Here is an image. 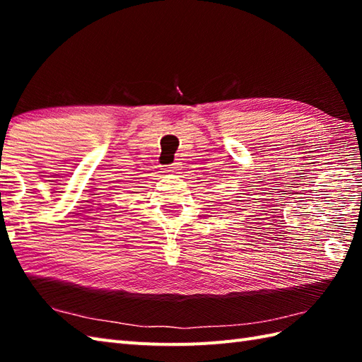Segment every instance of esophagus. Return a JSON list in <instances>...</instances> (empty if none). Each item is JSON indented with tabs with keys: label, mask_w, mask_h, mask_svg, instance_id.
<instances>
[{
	"label": "esophagus",
	"mask_w": 362,
	"mask_h": 362,
	"mask_svg": "<svg viewBox=\"0 0 362 362\" xmlns=\"http://www.w3.org/2000/svg\"><path fill=\"white\" fill-rule=\"evenodd\" d=\"M179 166H177V163H174V165H171L169 168H166V171L168 173H175V171H179V169H177Z\"/></svg>",
	"instance_id": "34e87169"
}]
</instances>
